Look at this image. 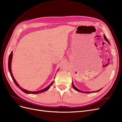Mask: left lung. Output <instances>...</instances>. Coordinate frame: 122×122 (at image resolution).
Instances as JSON below:
<instances>
[{"label":"left lung","mask_w":122,"mask_h":122,"mask_svg":"<svg viewBox=\"0 0 122 122\" xmlns=\"http://www.w3.org/2000/svg\"><path fill=\"white\" fill-rule=\"evenodd\" d=\"M103 36H104V39H105V40L106 41L109 43V44H110V42H109V41H108V40H107V37H106V36H105V35H103ZM72 86H73V88L75 90V91H77V92H83V93H92V92H99V91H100L101 90L102 88H101V89H99V90H98V91H93V92H83V91H80V90H79V89H78V88H76L75 86H74V85L73 84V82H72Z\"/></svg>","instance_id":"1"}]
</instances>
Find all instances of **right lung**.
Returning a JSON list of instances; mask_svg holds the SVG:
<instances>
[{
	"instance_id": "add662e5",
	"label": "right lung",
	"mask_w": 122,
	"mask_h": 122,
	"mask_svg": "<svg viewBox=\"0 0 122 122\" xmlns=\"http://www.w3.org/2000/svg\"><path fill=\"white\" fill-rule=\"evenodd\" d=\"M12 51H11V52L10 53V56H9V58H8V70H9V71H10V74L11 75V77L13 80V81H14V82L15 83V84H16V86L19 87L20 90H21V91L26 93H29V94H36V93H41V92H44L45 91H47V90H48L50 87L51 85H52L54 81H53L49 85H48V86L46 87L44 89H43L42 90H41V91H37V92H30V91H26V90L25 89H24L22 88H21L20 85H19V84H18L17 83V82L16 81V80H15V79L14 78V77H13V76L12 75V72H11V60H12Z\"/></svg>"
}]
</instances>
